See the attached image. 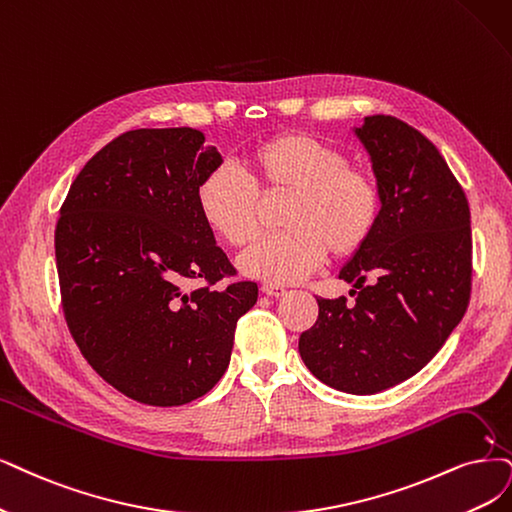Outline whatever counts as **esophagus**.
<instances>
[{"mask_svg":"<svg viewBox=\"0 0 512 512\" xmlns=\"http://www.w3.org/2000/svg\"><path fill=\"white\" fill-rule=\"evenodd\" d=\"M261 291L266 293V295H270V297H280V295L287 293L285 287H282V285H274V282H263Z\"/></svg>","mask_w":512,"mask_h":512,"instance_id":"34e87169","label":"esophagus"}]
</instances>
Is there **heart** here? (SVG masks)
<instances>
[{
    "instance_id": "obj_1",
    "label": "heart",
    "mask_w": 512,
    "mask_h": 512,
    "mask_svg": "<svg viewBox=\"0 0 512 512\" xmlns=\"http://www.w3.org/2000/svg\"><path fill=\"white\" fill-rule=\"evenodd\" d=\"M249 179L217 166L200 179L196 204L202 219L227 244L244 246L259 232V195L289 192L280 223L238 259L240 270L274 285L310 276L327 249L352 257L371 240L382 215V187L371 170L306 132H285L246 151Z\"/></svg>"
}]
</instances>
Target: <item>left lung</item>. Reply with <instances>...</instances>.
Masks as SVG:
<instances>
[{
	"label": "left lung",
	"mask_w": 512,
	"mask_h": 512,
	"mask_svg": "<svg viewBox=\"0 0 512 512\" xmlns=\"http://www.w3.org/2000/svg\"><path fill=\"white\" fill-rule=\"evenodd\" d=\"M356 137L382 187L371 240L339 272L346 297H318L316 323L299 354L320 382L375 394L430 363L462 320L472 285L470 208L462 185L420 130L369 116Z\"/></svg>",
	"instance_id": "1"
}]
</instances>
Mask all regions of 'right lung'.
Wrapping results in <instances>:
<instances>
[{
	"mask_svg": "<svg viewBox=\"0 0 512 512\" xmlns=\"http://www.w3.org/2000/svg\"><path fill=\"white\" fill-rule=\"evenodd\" d=\"M196 128L128 130L69 187L54 253L71 337L88 365L128 399L177 407L200 399L230 365L255 282L215 244L196 204L221 164ZM201 287L186 291V280Z\"/></svg>",
	"mask_w": 512,
	"mask_h": 512,
	"instance_id": "right-lung-1",
	"label": "right lung"
}]
</instances>
